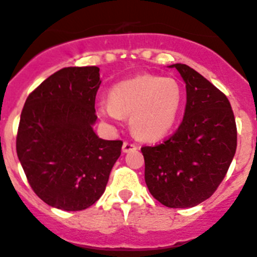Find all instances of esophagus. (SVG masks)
Masks as SVG:
<instances>
[{
  "mask_svg": "<svg viewBox=\"0 0 257 257\" xmlns=\"http://www.w3.org/2000/svg\"><path fill=\"white\" fill-rule=\"evenodd\" d=\"M137 145L132 144V143H128V142H124L123 143V148H121V150H123V153H129V151L132 150H137Z\"/></svg>",
  "mask_w": 257,
  "mask_h": 257,
  "instance_id": "34e87169",
  "label": "esophagus"
}]
</instances>
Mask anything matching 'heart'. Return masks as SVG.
Listing matches in <instances>:
<instances>
[{
  "instance_id": "obj_1",
  "label": "heart",
  "mask_w": 257,
  "mask_h": 257,
  "mask_svg": "<svg viewBox=\"0 0 257 257\" xmlns=\"http://www.w3.org/2000/svg\"><path fill=\"white\" fill-rule=\"evenodd\" d=\"M182 102V88L176 80L143 74L112 86L108 102L99 104L97 112L110 121L129 117L134 136L156 142L172 131Z\"/></svg>"
}]
</instances>
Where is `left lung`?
Masks as SVG:
<instances>
[{
	"mask_svg": "<svg viewBox=\"0 0 257 257\" xmlns=\"http://www.w3.org/2000/svg\"><path fill=\"white\" fill-rule=\"evenodd\" d=\"M169 67L186 83L185 115L176 133L142 148L149 192L170 208H191L209 198L225 177L236 151V124L228 98L185 64Z\"/></svg>",
	"mask_w": 257,
	"mask_h": 257,
	"instance_id": "obj_1",
	"label": "left lung"
}]
</instances>
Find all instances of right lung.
<instances>
[{"mask_svg":"<svg viewBox=\"0 0 257 257\" xmlns=\"http://www.w3.org/2000/svg\"><path fill=\"white\" fill-rule=\"evenodd\" d=\"M97 66L64 67L27 98L17 134V155L42 201L67 212L82 210L106 190L123 142L101 139L94 99Z\"/></svg>","mask_w":257,"mask_h":257,"instance_id":"obj_1","label":"right lung"}]
</instances>
